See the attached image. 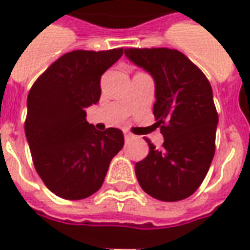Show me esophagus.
I'll return each mask as SVG.
<instances>
[{
	"label": "esophagus",
	"instance_id": "1",
	"mask_svg": "<svg viewBox=\"0 0 250 250\" xmlns=\"http://www.w3.org/2000/svg\"><path fill=\"white\" fill-rule=\"evenodd\" d=\"M125 139H132V138H135V135H132L128 131H125Z\"/></svg>",
	"mask_w": 250,
	"mask_h": 250
}]
</instances>
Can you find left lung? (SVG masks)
I'll return each mask as SVG.
<instances>
[{
    "instance_id": "obj_1",
    "label": "left lung",
    "mask_w": 250,
    "mask_h": 250,
    "mask_svg": "<svg viewBox=\"0 0 250 250\" xmlns=\"http://www.w3.org/2000/svg\"><path fill=\"white\" fill-rule=\"evenodd\" d=\"M125 55L155 82L154 116L165 142L148 143V155L135 163L141 188L165 202L190 197L209 171L215 150L218 114L204 72L182 52L168 48H127Z\"/></svg>"
}]
</instances>
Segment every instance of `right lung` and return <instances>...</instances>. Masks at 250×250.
I'll list each match as a JSON object with an SVG mask.
<instances>
[{"label": "right lung", "instance_id": "right-lung-1", "mask_svg": "<svg viewBox=\"0 0 250 250\" xmlns=\"http://www.w3.org/2000/svg\"><path fill=\"white\" fill-rule=\"evenodd\" d=\"M122 55V48L69 52L30 88L25 135L36 171L60 198L96 193L125 145L119 128L98 131L85 119V108L100 99V77Z\"/></svg>", "mask_w": 250, "mask_h": 250}]
</instances>
